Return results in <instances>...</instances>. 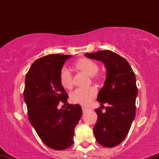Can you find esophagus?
<instances>
[{
	"label": "esophagus",
	"instance_id": "1",
	"mask_svg": "<svg viewBox=\"0 0 159 159\" xmlns=\"http://www.w3.org/2000/svg\"><path fill=\"white\" fill-rule=\"evenodd\" d=\"M82 110H83V112H84H84H87V111L89 110V108H88V107H82Z\"/></svg>",
	"mask_w": 159,
	"mask_h": 159
}]
</instances>
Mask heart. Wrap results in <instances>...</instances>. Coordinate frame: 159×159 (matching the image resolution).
Masks as SVG:
<instances>
[{
	"mask_svg": "<svg viewBox=\"0 0 159 159\" xmlns=\"http://www.w3.org/2000/svg\"><path fill=\"white\" fill-rule=\"evenodd\" d=\"M75 67L78 70L82 71L87 75L94 78L95 75L98 70V65L90 59L83 58L78 60L75 63ZM60 82L65 89H70L72 86V75L66 67H63L60 71ZM96 94V89L94 87H89L86 88H78L70 94V101L74 104H79L81 105H87Z\"/></svg>",
	"mask_w": 159,
	"mask_h": 159,
	"instance_id": "b5f03b06",
	"label": "heart"
}]
</instances>
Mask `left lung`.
Listing matches in <instances>:
<instances>
[{
  "instance_id": "1",
  "label": "left lung",
  "mask_w": 159,
  "mask_h": 159,
  "mask_svg": "<svg viewBox=\"0 0 159 159\" xmlns=\"http://www.w3.org/2000/svg\"><path fill=\"white\" fill-rule=\"evenodd\" d=\"M85 57L105 64L106 78L98 92L97 101L107 103L105 113L96 109L97 123L93 128L94 136L99 144L114 147L123 142L129 132L135 116L138 96L135 75L125 59L108 50L87 53Z\"/></svg>"
}]
</instances>
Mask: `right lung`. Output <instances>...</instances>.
Masks as SVG:
<instances>
[{"mask_svg":"<svg viewBox=\"0 0 159 159\" xmlns=\"http://www.w3.org/2000/svg\"><path fill=\"white\" fill-rule=\"evenodd\" d=\"M72 55L49 54L34 61L25 77L24 99L28 119L40 139L48 147L63 150L73 143L75 128L82 114L81 105L67 103L69 96L59 74ZM61 101L66 109H58Z\"/></svg>","mask_w":159,"mask_h":159,"instance_id":"right-lung-1","label":"right lung"}]
</instances>
